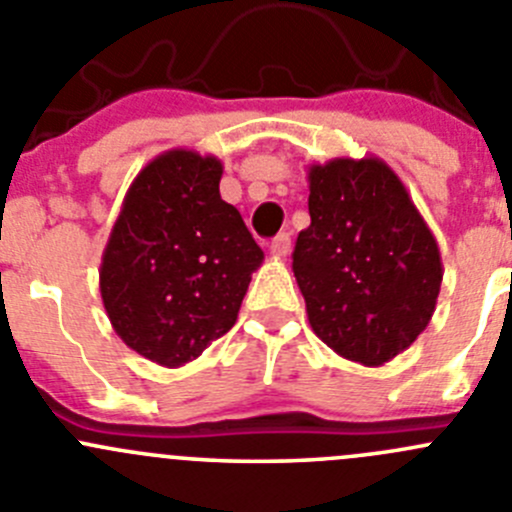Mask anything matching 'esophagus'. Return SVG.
Listing matches in <instances>:
<instances>
[{
  "instance_id": "obj_1",
  "label": "esophagus",
  "mask_w": 512,
  "mask_h": 512,
  "mask_svg": "<svg viewBox=\"0 0 512 512\" xmlns=\"http://www.w3.org/2000/svg\"><path fill=\"white\" fill-rule=\"evenodd\" d=\"M291 251V236L289 233H279V236L271 241V253H274L276 259H286Z\"/></svg>"
}]
</instances>
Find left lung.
<instances>
[{
  "mask_svg": "<svg viewBox=\"0 0 512 512\" xmlns=\"http://www.w3.org/2000/svg\"><path fill=\"white\" fill-rule=\"evenodd\" d=\"M309 216L294 276L311 329L339 357L392 362L435 314L442 259L430 226L374 155L309 165Z\"/></svg>",
  "mask_w": 512,
  "mask_h": 512,
  "instance_id": "1",
  "label": "left lung"
}]
</instances>
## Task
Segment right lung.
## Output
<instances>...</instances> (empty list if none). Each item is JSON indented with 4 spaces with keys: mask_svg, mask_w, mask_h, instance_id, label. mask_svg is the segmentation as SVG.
Here are the masks:
<instances>
[{
    "mask_svg": "<svg viewBox=\"0 0 512 512\" xmlns=\"http://www.w3.org/2000/svg\"><path fill=\"white\" fill-rule=\"evenodd\" d=\"M216 155L173 148L130 183L102 251L100 296L115 334L160 367H183L231 329L264 261L218 191Z\"/></svg>",
    "mask_w": 512,
    "mask_h": 512,
    "instance_id": "add662e5",
    "label": "right lung"
}]
</instances>
